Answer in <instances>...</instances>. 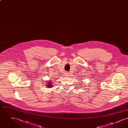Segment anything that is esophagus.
I'll use <instances>...</instances> for the list:
<instances>
[{"instance_id": "34e87169", "label": "esophagus", "mask_w": 128, "mask_h": 128, "mask_svg": "<svg viewBox=\"0 0 128 128\" xmlns=\"http://www.w3.org/2000/svg\"><path fill=\"white\" fill-rule=\"evenodd\" d=\"M68 72H65V73H64V76H65V77H67V76H68Z\"/></svg>"}]
</instances>
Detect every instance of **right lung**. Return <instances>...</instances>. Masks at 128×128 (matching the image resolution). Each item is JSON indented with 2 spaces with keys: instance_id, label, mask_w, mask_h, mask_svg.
<instances>
[{
  "instance_id": "right-lung-1",
  "label": "right lung",
  "mask_w": 128,
  "mask_h": 128,
  "mask_svg": "<svg viewBox=\"0 0 128 128\" xmlns=\"http://www.w3.org/2000/svg\"><path fill=\"white\" fill-rule=\"evenodd\" d=\"M51 80H50V82H49V81H46V82H46V87H48V88H51V87H52V82H50Z\"/></svg>"
}]
</instances>
